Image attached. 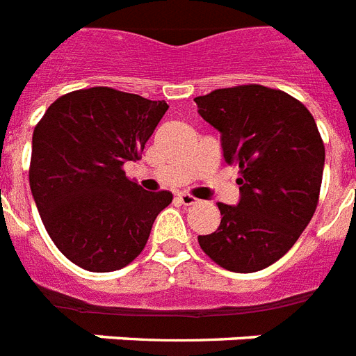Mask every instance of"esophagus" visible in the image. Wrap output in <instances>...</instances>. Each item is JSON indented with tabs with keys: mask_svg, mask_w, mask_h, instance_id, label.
<instances>
[{
	"mask_svg": "<svg viewBox=\"0 0 356 356\" xmlns=\"http://www.w3.org/2000/svg\"><path fill=\"white\" fill-rule=\"evenodd\" d=\"M177 197H179V201H181V203H183V205H186V207L195 205V203H197V200H195L194 195H190V194H179Z\"/></svg>",
	"mask_w": 356,
	"mask_h": 356,
	"instance_id": "34e87169",
	"label": "esophagus"
}]
</instances>
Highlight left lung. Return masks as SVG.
I'll use <instances>...</instances> for the list:
<instances>
[{
	"mask_svg": "<svg viewBox=\"0 0 356 356\" xmlns=\"http://www.w3.org/2000/svg\"><path fill=\"white\" fill-rule=\"evenodd\" d=\"M197 113L222 133L223 159L240 168V201L197 236L218 266L253 273L288 253L320 200L325 145L312 114L282 90L240 85L200 96Z\"/></svg>",
	"mask_w": 356,
	"mask_h": 356,
	"instance_id": "obj_1",
	"label": "left lung"
}]
</instances>
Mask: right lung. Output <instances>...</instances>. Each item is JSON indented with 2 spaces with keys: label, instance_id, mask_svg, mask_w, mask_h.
I'll return each mask as SVG.
<instances>
[{
  "label": "right lung",
  "instance_id": "right-lung-1",
  "mask_svg": "<svg viewBox=\"0 0 356 356\" xmlns=\"http://www.w3.org/2000/svg\"><path fill=\"white\" fill-rule=\"evenodd\" d=\"M166 111L164 102L94 86L60 96L36 123L31 192L53 243L83 270L131 264L172 203V192H145L123 172Z\"/></svg>",
  "mask_w": 356,
  "mask_h": 356
}]
</instances>
